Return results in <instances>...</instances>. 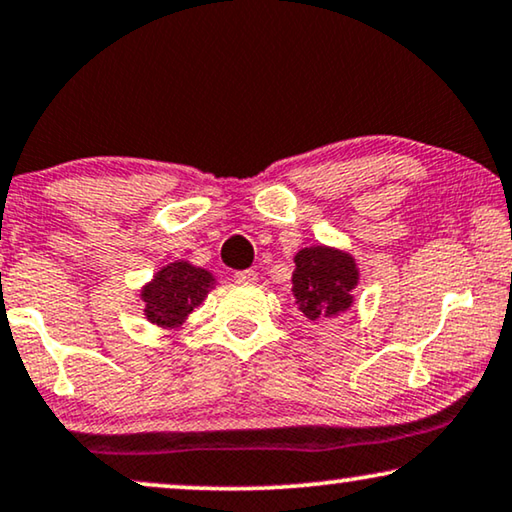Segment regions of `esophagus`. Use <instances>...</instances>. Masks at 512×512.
<instances>
[{
  "label": "esophagus",
  "mask_w": 512,
  "mask_h": 512,
  "mask_svg": "<svg viewBox=\"0 0 512 512\" xmlns=\"http://www.w3.org/2000/svg\"><path fill=\"white\" fill-rule=\"evenodd\" d=\"M234 280H236V283H255V280H257V273H255L253 269L236 271V273H234Z\"/></svg>",
  "instance_id": "34e87169"
}]
</instances>
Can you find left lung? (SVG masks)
I'll return each instance as SVG.
<instances>
[{
    "label": "left lung",
    "instance_id": "1",
    "mask_svg": "<svg viewBox=\"0 0 512 512\" xmlns=\"http://www.w3.org/2000/svg\"><path fill=\"white\" fill-rule=\"evenodd\" d=\"M359 280L355 257L327 246H311L294 255L292 294L311 322L348 311Z\"/></svg>",
    "mask_w": 512,
    "mask_h": 512
}]
</instances>
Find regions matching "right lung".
I'll list each match as a JSON object with an SVG mask.
<instances>
[{"label": "right lung", "mask_w": 512, "mask_h": 512, "mask_svg": "<svg viewBox=\"0 0 512 512\" xmlns=\"http://www.w3.org/2000/svg\"><path fill=\"white\" fill-rule=\"evenodd\" d=\"M215 283L213 273L187 262H171L141 290L146 318L162 329H176L187 320Z\"/></svg>", "instance_id": "add662e5"}]
</instances>
